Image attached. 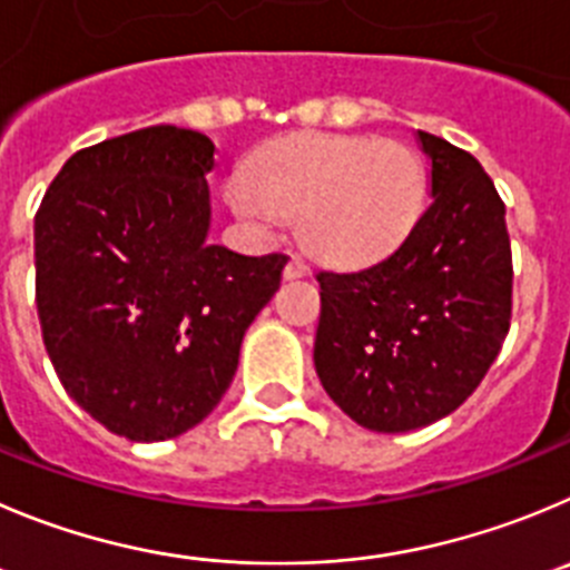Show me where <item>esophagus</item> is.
<instances>
[{
	"mask_svg": "<svg viewBox=\"0 0 570 570\" xmlns=\"http://www.w3.org/2000/svg\"><path fill=\"white\" fill-rule=\"evenodd\" d=\"M306 275H309V264H306V261H303V258H292L289 264H286V269H284V278L286 281L306 278Z\"/></svg>",
	"mask_w": 570,
	"mask_h": 570,
	"instance_id": "esophagus-1",
	"label": "esophagus"
}]
</instances>
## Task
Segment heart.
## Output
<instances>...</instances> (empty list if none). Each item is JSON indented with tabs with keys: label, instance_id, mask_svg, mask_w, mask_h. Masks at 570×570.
I'll list each match as a JSON object with an SVG mask.
<instances>
[{
	"label": "heart",
	"instance_id": "heart-1",
	"mask_svg": "<svg viewBox=\"0 0 570 570\" xmlns=\"http://www.w3.org/2000/svg\"><path fill=\"white\" fill-rule=\"evenodd\" d=\"M258 233L301 219V242L332 267H365L391 255L419 225L428 168L416 148L365 135H286L249 159L227 190Z\"/></svg>",
	"mask_w": 570,
	"mask_h": 570
}]
</instances>
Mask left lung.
Listing matches in <instances>:
<instances>
[{
  "label": "left lung",
  "mask_w": 570,
  "mask_h": 570,
  "mask_svg": "<svg viewBox=\"0 0 570 570\" xmlns=\"http://www.w3.org/2000/svg\"><path fill=\"white\" fill-rule=\"evenodd\" d=\"M430 202L391 255L317 273L315 371L334 405L374 433L450 416L481 385L512 317L507 207L472 154L419 131Z\"/></svg>",
  "instance_id": "left-lung-1"
}]
</instances>
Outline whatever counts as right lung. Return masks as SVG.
I'll return each instance as SVG.
<instances>
[{"instance_id": "obj_1", "label": "right lung", "mask_w": 570, "mask_h": 570, "mask_svg": "<svg viewBox=\"0 0 570 570\" xmlns=\"http://www.w3.org/2000/svg\"><path fill=\"white\" fill-rule=\"evenodd\" d=\"M216 146L151 126L72 154L36 213V306L63 391L111 433L165 441L219 405L284 253L207 242Z\"/></svg>"}]
</instances>
